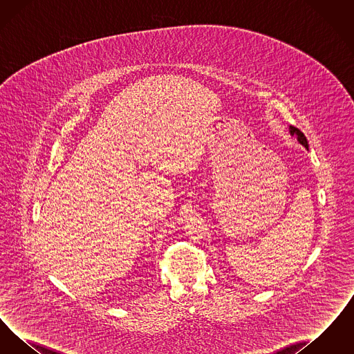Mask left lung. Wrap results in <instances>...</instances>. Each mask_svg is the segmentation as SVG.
<instances>
[{
    "label": "left lung",
    "instance_id": "obj_1",
    "mask_svg": "<svg viewBox=\"0 0 354 354\" xmlns=\"http://www.w3.org/2000/svg\"><path fill=\"white\" fill-rule=\"evenodd\" d=\"M289 133H290L292 136H296V138H297V142H299L300 145H303L304 147L308 150V140H306L305 135H304L299 129H296V127H293V126H289Z\"/></svg>",
    "mask_w": 354,
    "mask_h": 354
}]
</instances>
